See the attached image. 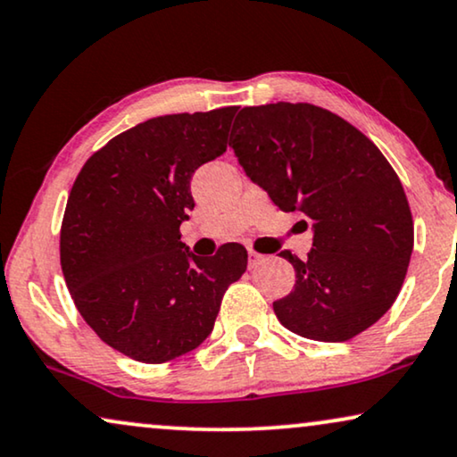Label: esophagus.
Here are the masks:
<instances>
[{
    "mask_svg": "<svg viewBox=\"0 0 457 457\" xmlns=\"http://www.w3.org/2000/svg\"><path fill=\"white\" fill-rule=\"evenodd\" d=\"M261 261H263V254L254 251V248H248V263H251V267L261 263Z\"/></svg>",
    "mask_w": 457,
    "mask_h": 457,
    "instance_id": "obj_1",
    "label": "esophagus"
}]
</instances>
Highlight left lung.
I'll use <instances>...</instances> for the list:
<instances>
[{
    "label": "left lung",
    "instance_id": "left-lung-1",
    "mask_svg": "<svg viewBox=\"0 0 457 457\" xmlns=\"http://www.w3.org/2000/svg\"><path fill=\"white\" fill-rule=\"evenodd\" d=\"M229 148L279 211L313 223L307 259L279 253L296 273L290 295L273 303L279 324L321 343L376 324L403 286L413 219L372 139L326 108L278 102L242 108Z\"/></svg>",
    "mask_w": 457,
    "mask_h": 457
}]
</instances>
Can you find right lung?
<instances>
[{
  "instance_id": "1",
  "label": "right lung",
  "mask_w": 457,
  "mask_h": 457,
  "mask_svg": "<svg viewBox=\"0 0 457 457\" xmlns=\"http://www.w3.org/2000/svg\"><path fill=\"white\" fill-rule=\"evenodd\" d=\"M238 106L144 120L94 152L79 171L60 228V265L77 312L100 340L142 363L196 349L228 286L248 265L238 242L196 257L179 225L190 179L228 148Z\"/></svg>"
}]
</instances>
